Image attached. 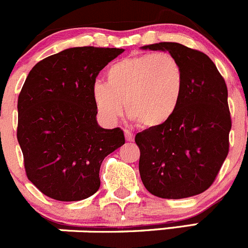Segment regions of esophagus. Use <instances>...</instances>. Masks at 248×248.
I'll list each match as a JSON object with an SVG mask.
<instances>
[{
	"mask_svg": "<svg viewBox=\"0 0 248 248\" xmlns=\"http://www.w3.org/2000/svg\"><path fill=\"white\" fill-rule=\"evenodd\" d=\"M124 135H125V139H126V141H129V142L134 141V134H132L130 130L125 129L124 130Z\"/></svg>",
	"mask_w": 248,
	"mask_h": 248,
	"instance_id": "1",
	"label": "esophagus"
}]
</instances>
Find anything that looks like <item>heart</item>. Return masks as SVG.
I'll return each mask as SVG.
<instances>
[{
  "mask_svg": "<svg viewBox=\"0 0 248 248\" xmlns=\"http://www.w3.org/2000/svg\"><path fill=\"white\" fill-rule=\"evenodd\" d=\"M185 89V75L169 53L129 56L112 63L106 83L96 82L92 99L99 116L114 123L123 112L144 129L166 124L177 111Z\"/></svg>",
  "mask_w": 248,
  "mask_h": 248,
  "instance_id": "obj_1",
  "label": "heart"
}]
</instances>
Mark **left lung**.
<instances>
[{"label":"left lung","instance_id":"obj_1","mask_svg":"<svg viewBox=\"0 0 248 248\" xmlns=\"http://www.w3.org/2000/svg\"><path fill=\"white\" fill-rule=\"evenodd\" d=\"M169 51L181 63L185 89L177 111L166 124L139 132L140 176L149 193L183 199L205 192L229 151L232 129L228 89L213 61L175 42L141 46Z\"/></svg>","mask_w":248,"mask_h":248}]
</instances>
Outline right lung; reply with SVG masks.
Returning a JSON list of instances; mask_svg holds the SVG:
<instances>
[{
	"label": "right lung",
	"instance_id": "1",
	"mask_svg": "<svg viewBox=\"0 0 248 248\" xmlns=\"http://www.w3.org/2000/svg\"><path fill=\"white\" fill-rule=\"evenodd\" d=\"M124 49L75 46L29 73L18 99V142L28 178L51 199L78 202L100 188V166L125 143L123 130L97 123L92 88Z\"/></svg>",
	"mask_w": 248,
	"mask_h": 248
}]
</instances>
